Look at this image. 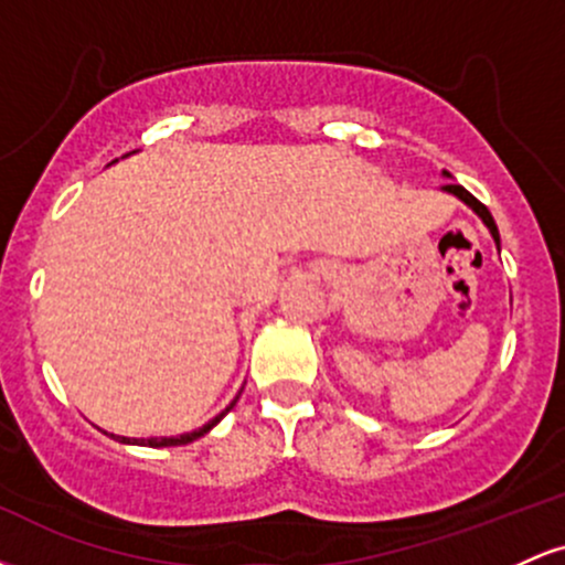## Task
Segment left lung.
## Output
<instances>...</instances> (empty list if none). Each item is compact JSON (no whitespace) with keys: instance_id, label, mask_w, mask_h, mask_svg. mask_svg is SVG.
Instances as JSON below:
<instances>
[{"instance_id":"1","label":"left lung","mask_w":565,"mask_h":565,"mask_svg":"<svg viewBox=\"0 0 565 565\" xmlns=\"http://www.w3.org/2000/svg\"><path fill=\"white\" fill-rule=\"evenodd\" d=\"M444 178H451V174L444 170ZM440 191L451 193V196H457L459 201H462V204H468L470 210L476 212V215L483 220V225H486V228H489L491 238H494V244H497V249H499V231H497V223H494V217H491V212L486 210V206L481 204V201H478L476 196H472L470 191H465V188H462V185H457V183H446V185H440Z\"/></svg>"}]
</instances>
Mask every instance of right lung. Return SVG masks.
<instances>
[{
  "label": "right lung",
  "instance_id": "add662e5",
  "mask_svg": "<svg viewBox=\"0 0 565 565\" xmlns=\"http://www.w3.org/2000/svg\"><path fill=\"white\" fill-rule=\"evenodd\" d=\"M129 157V153H127ZM242 395V393H238ZM238 395L236 398L231 401L228 406H225V412H220L217 417H212L210 423L206 425H201V427H196V430H191V433H180V436H170V438H127V436H114V433H108V436H111L114 440H119V444H132V446H151V449H159V446H183V444H191V440H196V438H201V436H206V433L212 430V427H215L220 419L225 417V414L231 412L233 406H236V401H238Z\"/></svg>",
  "mask_w": 565,
  "mask_h": 565
}]
</instances>
